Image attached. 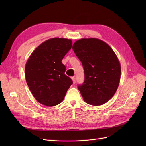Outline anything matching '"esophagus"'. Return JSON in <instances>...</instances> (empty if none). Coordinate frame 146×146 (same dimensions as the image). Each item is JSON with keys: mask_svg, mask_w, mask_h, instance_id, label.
Listing matches in <instances>:
<instances>
[{"mask_svg": "<svg viewBox=\"0 0 146 146\" xmlns=\"http://www.w3.org/2000/svg\"><path fill=\"white\" fill-rule=\"evenodd\" d=\"M71 78H72V81H73V83H74V84L76 83V78H75L74 77H71Z\"/></svg>", "mask_w": 146, "mask_h": 146, "instance_id": "34e87169", "label": "esophagus"}]
</instances>
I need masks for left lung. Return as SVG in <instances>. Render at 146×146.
<instances>
[{"mask_svg": "<svg viewBox=\"0 0 146 146\" xmlns=\"http://www.w3.org/2000/svg\"><path fill=\"white\" fill-rule=\"evenodd\" d=\"M72 49L84 69L85 81L78 86L83 100L92 105H101L115 94L121 78V68L113 50L97 38H83Z\"/></svg>", "mask_w": 146, "mask_h": 146, "instance_id": "8db88e82", "label": "left lung"}]
</instances>
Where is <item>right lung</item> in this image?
<instances>
[{
	"label": "right lung",
	"instance_id": "right-lung-1",
	"mask_svg": "<svg viewBox=\"0 0 146 146\" xmlns=\"http://www.w3.org/2000/svg\"><path fill=\"white\" fill-rule=\"evenodd\" d=\"M72 46L71 39L54 38L35 48L25 64V79L35 98L40 104L53 107L60 104L73 83L65 75L61 63Z\"/></svg>",
	"mask_w": 146,
	"mask_h": 146
}]
</instances>
